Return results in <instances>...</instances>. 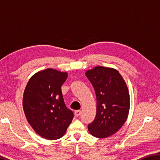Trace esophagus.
<instances>
[{
  "label": "esophagus",
  "mask_w": 160,
  "mask_h": 160,
  "mask_svg": "<svg viewBox=\"0 0 160 160\" xmlns=\"http://www.w3.org/2000/svg\"><path fill=\"white\" fill-rule=\"evenodd\" d=\"M81 114V111L80 110H76L75 112V115L76 116H79Z\"/></svg>",
  "instance_id": "1"
}]
</instances>
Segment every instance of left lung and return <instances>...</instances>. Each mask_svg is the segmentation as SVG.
<instances>
[{
  "mask_svg": "<svg viewBox=\"0 0 160 160\" xmlns=\"http://www.w3.org/2000/svg\"><path fill=\"white\" fill-rule=\"evenodd\" d=\"M85 75L94 89L97 114L88 125L89 132L104 138L117 132L128 118L130 96L127 85L117 70L97 66L87 70Z\"/></svg>",
  "mask_w": 160,
  "mask_h": 160,
  "instance_id": "8db88e82",
  "label": "left lung"
}]
</instances>
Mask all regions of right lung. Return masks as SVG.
Listing matches in <instances>:
<instances>
[{
  "label": "right lung",
  "mask_w": 160,
  "mask_h": 160,
  "mask_svg": "<svg viewBox=\"0 0 160 160\" xmlns=\"http://www.w3.org/2000/svg\"><path fill=\"white\" fill-rule=\"evenodd\" d=\"M67 78V72L47 68L32 75L27 84L24 112L32 128L44 138H61L73 118V112L66 107L61 92Z\"/></svg>",
  "instance_id": "1"
}]
</instances>
